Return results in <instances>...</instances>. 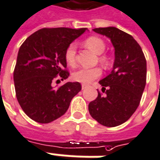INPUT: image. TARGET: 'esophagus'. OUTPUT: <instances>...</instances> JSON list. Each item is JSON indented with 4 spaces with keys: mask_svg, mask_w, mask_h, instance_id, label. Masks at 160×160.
<instances>
[{
    "mask_svg": "<svg viewBox=\"0 0 160 160\" xmlns=\"http://www.w3.org/2000/svg\"><path fill=\"white\" fill-rule=\"evenodd\" d=\"M86 87H87V86H86V84H82V89H85V88H86Z\"/></svg>",
    "mask_w": 160,
    "mask_h": 160,
    "instance_id": "esophagus-1",
    "label": "esophagus"
}]
</instances>
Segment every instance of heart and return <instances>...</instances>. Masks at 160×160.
I'll return each mask as SVG.
<instances>
[{"mask_svg":"<svg viewBox=\"0 0 160 160\" xmlns=\"http://www.w3.org/2000/svg\"><path fill=\"white\" fill-rule=\"evenodd\" d=\"M84 45L88 48V49L93 51L94 53L101 54L99 57V61L102 65L107 66L109 64V62H110L109 57L101 54V53H104V51L106 50V44L102 39L97 37H88L84 41ZM76 55H77V46H76L75 43H71L67 47L66 52H65V59L70 66H72V67L75 66L76 61H77ZM101 73H102L101 70L98 67L91 69L81 68L73 72L72 78L77 82L84 83V84H88L89 82H91L92 81H94V79L100 78Z\"/></svg>","mask_w":160,"mask_h":160,"instance_id":"obj_1","label":"heart"}]
</instances>
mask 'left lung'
<instances>
[{
    "mask_svg": "<svg viewBox=\"0 0 160 160\" xmlns=\"http://www.w3.org/2000/svg\"><path fill=\"white\" fill-rule=\"evenodd\" d=\"M93 31L110 38L115 59L110 74L99 82L106 95L98 91L88 112L99 123L115 127L126 122L139 106L146 86L147 61L138 42L126 32L116 27Z\"/></svg>",
    "mask_w": 160,
    "mask_h": 160,
    "instance_id": "obj_1",
    "label": "left lung"
}]
</instances>
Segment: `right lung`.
<instances>
[{"label": "right lung", "mask_w": 160, "mask_h": 160, "mask_svg": "<svg viewBox=\"0 0 160 160\" xmlns=\"http://www.w3.org/2000/svg\"><path fill=\"white\" fill-rule=\"evenodd\" d=\"M86 31L87 28H43L19 48L13 72L16 97L24 113L34 121L48 123L61 117L81 90L78 82H68L57 88L53 82L69 77L65 52Z\"/></svg>", "instance_id": "1"}]
</instances>
